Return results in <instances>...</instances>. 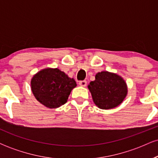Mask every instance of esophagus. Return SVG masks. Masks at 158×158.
Returning a JSON list of instances; mask_svg holds the SVG:
<instances>
[{
    "instance_id": "34e87169",
    "label": "esophagus",
    "mask_w": 158,
    "mask_h": 158,
    "mask_svg": "<svg viewBox=\"0 0 158 158\" xmlns=\"http://www.w3.org/2000/svg\"><path fill=\"white\" fill-rule=\"evenodd\" d=\"M79 85H80V86H81V87H85L87 85V81H85V80H83V81H80L79 82Z\"/></svg>"
}]
</instances>
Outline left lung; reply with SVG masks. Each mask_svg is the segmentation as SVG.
Wrapping results in <instances>:
<instances>
[{"instance_id":"obj_1","label":"left lung","mask_w":158,"mask_h":158,"mask_svg":"<svg viewBox=\"0 0 158 158\" xmlns=\"http://www.w3.org/2000/svg\"><path fill=\"white\" fill-rule=\"evenodd\" d=\"M94 104L100 109H111L117 107L126 98L128 88L126 81L117 73L99 72L95 80L88 86Z\"/></svg>"}]
</instances>
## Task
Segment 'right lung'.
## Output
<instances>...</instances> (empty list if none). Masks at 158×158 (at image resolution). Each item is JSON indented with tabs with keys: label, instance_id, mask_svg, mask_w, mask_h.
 I'll list each match as a JSON object with an SVG mask.
<instances>
[{
	"label": "right lung",
	"instance_id": "obj_1",
	"mask_svg": "<svg viewBox=\"0 0 158 158\" xmlns=\"http://www.w3.org/2000/svg\"><path fill=\"white\" fill-rule=\"evenodd\" d=\"M30 84L35 99L49 108H59L66 103L71 90L77 87L73 78L59 69L50 68L35 73Z\"/></svg>",
	"mask_w": 158,
	"mask_h": 158
}]
</instances>
